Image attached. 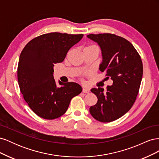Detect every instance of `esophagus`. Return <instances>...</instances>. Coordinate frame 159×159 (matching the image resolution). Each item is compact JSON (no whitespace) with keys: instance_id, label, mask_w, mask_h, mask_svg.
Masks as SVG:
<instances>
[{"instance_id":"34e87169","label":"esophagus","mask_w":159,"mask_h":159,"mask_svg":"<svg viewBox=\"0 0 159 159\" xmlns=\"http://www.w3.org/2000/svg\"><path fill=\"white\" fill-rule=\"evenodd\" d=\"M89 88H83V90H82V91L84 93H88L89 92Z\"/></svg>"}]
</instances>
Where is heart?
<instances>
[{"label":"heart","mask_w":159,"mask_h":159,"mask_svg":"<svg viewBox=\"0 0 159 159\" xmlns=\"http://www.w3.org/2000/svg\"><path fill=\"white\" fill-rule=\"evenodd\" d=\"M97 48V47H96L95 46H93V45H90V46H88L87 47H85V48Z\"/></svg>","instance_id":"heart-1"}]
</instances>
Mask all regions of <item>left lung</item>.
I'll list each match as a JSON object with an SVG mask.
<instances>
[{
	"mask_svg": "<svg viewBox=\"0 0 159 159\" xmlns=\"http://www.w3.org/2000/svg\"><path fill=\"white\" fill-rule=\"evenodd\" d=\"M87 37L97 42L102 50L99 70L113 80L106 90L91 89L98 100L89 112L100 122L113 121L129 111L135 102L143 78L142 60L131 43L121 36L105 33Z\"/></svg>",
	"mask_w": 159,
	"mask_h": 159,
	"instance_id": "8db88e82",
	"label": "left lung"
}]
</instances>
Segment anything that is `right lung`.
Here are the masks:
<instances>
[{"instance_id":"right-lung-1","label":"right lung","mask_w":159,"mask_h":159,"mask_svg":"<svg viewBox=\"0 0 159 159\" xmlns=\"http://www.w3.org/2000/svg\"><path fill=\"white\" fill-rule=\"evenodd\" d=\"M83 36L45 34L30 40L22 50L17 70L19 87L28 106L39 117L50 120L61 117L71 99L82 91L74 82L59 81L60 87H57L53 74L54 64L63 61L68 50Z\"/></svg>"}]
</instances>
